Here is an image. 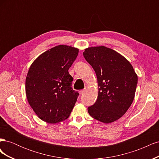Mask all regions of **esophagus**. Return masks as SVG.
<instances>
[{"instance_id":"34e87169","label":"esophagus","mask_w":159,"mask_h":159,"mask_svg":"<svg viewBox=\"0 0 159 159\" xmlns=\"http://www.w3.org/2000/svg\"><path fill=\"white\" fill-rule=\"evenodd\" d=\"M85 92V89H83V90L80 91H79V93H80V95H82V94H84Z\"/></svg>"}]
</instances>
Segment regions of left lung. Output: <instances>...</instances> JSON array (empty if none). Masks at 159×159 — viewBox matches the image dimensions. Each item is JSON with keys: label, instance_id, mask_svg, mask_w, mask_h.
Returning a JSON list of instances; mask_svg holds the SVG:
<instances>
[{"label": "left lung", "instance_id": "obj_1", "mask_svg": "<svg viewBox=\"0 0 159 159\" xmlns=\"http://www.w3.org/2000/svg\"><path fill=\"white\" fill-rule=\"evenodd\" d=\"M83 54L93 68L98 84V99L88 108L89 114L104 123L117 121L133 102L137 74L125 57L106 46L88 48Z\"/></svg>", "mask_w": 159, "mask_h": 159}]
</instances>
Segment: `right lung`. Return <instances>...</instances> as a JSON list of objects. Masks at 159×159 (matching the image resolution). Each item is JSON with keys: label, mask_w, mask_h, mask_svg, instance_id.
<instances>
[{"label": "right lung", "mask_w": 159, "mask_h": 159, "mask_svg": "<svg viewBox=\"0 0 159 159\" xmlns=\"http://www.w3.org/2000/svg\"><path fill=\"white\" fill-rule=\"evenodd\" d=\"M79 49L58 45L44 52L32 62L26 78L28 102L42 121L57 123L67 119L79 95L71 88L68 70Z\"/></svg>", "instance_id": "right-lung-1"}]
</instances>
